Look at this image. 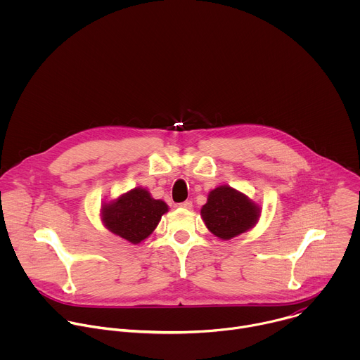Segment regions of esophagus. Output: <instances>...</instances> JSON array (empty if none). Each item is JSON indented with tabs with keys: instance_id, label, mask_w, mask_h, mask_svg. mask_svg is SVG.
Instances as JSON below:
<instances>
[{
	"instance_id": "obj_1",
	"label": "esophagus",
	"mask_w": 360,
	"mask_h": 360,
	"mask_svg": "<svg viewBox=\"0 0 360 360\" xmlns=\"http://www.w3.org/2000/svg\"><path fill=\"white\" fill-rule=\"evenodd\" d=\"M179 207L184 208V210H191L192 208V202L191 200H185V202L179 203Z\"/></svg>"
}]
</instances>
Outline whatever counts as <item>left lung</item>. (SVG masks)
<instances>
[{
  "label": "left lung",
  "mask_w": 360,
  "mask_h": 360,
  "mask_svg": "<svg viewBox=\"0 0 360 360\" xmlns=\"http://www.w3.org/2000/svg\"><path fill=\"white\" fill-rule=\"evenodd\" d=\"M200 217L214 235L231 239L256 224L259 208L231 186H219L210 193L208 202L200 210Z\"/></svg>",
  "instance_id": "obj_1"
}]
</instances>
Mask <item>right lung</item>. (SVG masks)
Masks as SVG:
<instances>
[{
	"label": "right lung",
	"instance_id": "1",
	"mask_svg": "<svg viewBox=\"0 0 360 360\" xmlns=\"http://www.w3.org/2000/svg\"><path fill=\"white\" fill-rule=\"evenodd\" d=\"M167 211L164 200L153 199L148 191L136 188L107 205L102 211V221L112 233L139 243L157 228Z\"/></svg>",
	"mask_w": 360,
	"mask_h": 360
}]
</instances>
